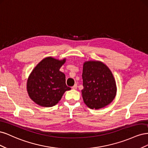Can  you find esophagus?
I'll return each mask as SVG.
<instances>
[{
    "instance_id": "34e87169",
    "label": "esophagus",
    "mask_w": 148,
    "mask_h": 148,
    "mask_svg": "<svg viewBox=\"0 0 148 148\" xmlns=\"http://www.w3.org/2000/svg\"><path fill=\"white\" fill-rule=\"evenodd\" d=\"M77 87H78V86H77V84H75L73 86H72V88H72L73 89H77Z\"/></svg>"
}]
</instances>
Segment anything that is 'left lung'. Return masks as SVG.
Masks as SVG:
<instances>
[{"instance_id": "1", "label": "left lung", "mask_w": 148, "mask_h": 148, "mask_svg": "<svg viewBox=\"0 0 148 148\" xmlns=\"http://www.w3.org/2000/svg\"><path fill=\"white\" fill-rule=\"evenodd\" d=\"M82 78V97L89 108H102L114 99L117 93L115 80L108 66L102 62H85Z\"/></svg>"}]
</instances>
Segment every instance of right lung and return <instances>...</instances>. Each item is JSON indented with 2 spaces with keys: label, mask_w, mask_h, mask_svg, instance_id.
<instances>
[{
  "label": "right lung",
  "mask_w": 148,
  "mask_h": 148,
  "mask_svg": "<svg viewBox=\"0 0 148 148\" xmlns=\"http://www.w3.org/2000/svg\"><path fill=\"white\" fill-rule=\"evenodd\" d=\"M65 59L48 57L42 60L31 71L27 81V91L36 104L52 107L61 99L66 91L70 90L65 83V75L59 70Z\"/></svg>",
  "instance_id": "1"
}]
</instances>
